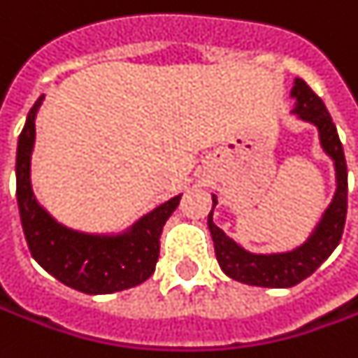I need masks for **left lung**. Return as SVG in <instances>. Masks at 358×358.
<instances>
[{
	"mask_svg": "<svg viewBox=\"0 0 358 358\" xmlns=\"http://www.w3.org/2000/svg\"><path fill=\"white\" fill-rule=\"evenodd\" d=\"M291 99L294 101L292 114H296L299 120H304L318 129L320 145L336 166L337 187L331 203L327 205V209L318 224L314 227V231L310 232L306 242L289 252H275V254H254L236 244L231 236H227L224 231L213 222V209L217 205V196L213 194V209L207 217V227L213 238L217 262L231 279L254 287L287 289L304 281L331 256L345 229L347 162H345L343 145L337 136L336 124L329 116L326 104L310 89L306 81L294 79Z\"/></svg>",
	"mask_w": 358,
	"mask_h": 358,
	"instance_id": "8db88e82",
	"label": "left lung"
}]
</instances>
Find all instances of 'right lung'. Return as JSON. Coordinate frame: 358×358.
Returning <instances> with one entry per match:
<instances>
[{
  "label": "right lung",
  "instance_id": "add662e5",
  "mask_svg": "<svg viewBox=\"0 0 358 358\" xmlns=\"http://www.w3.org/2000/svg\"><path fill=\"white\" fill-rule=\"evenodd\" d=\"M44 94L27 116L17 143V203L22 232L32 257L52 277L85 294H110L147 281L155 271L161 232L178 207L180 196L157 205L129 229L116 234H91L57 222L38 203L31 184V155L34 149V120Z\"/></svg>",
  "mask_w": 358,
  "mask_h": 358
}]
</instances>
